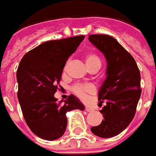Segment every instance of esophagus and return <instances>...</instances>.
Masks as SVG:
<instances>
[{
    "label": "esophagus",
    "instance_id": "1",
    "mask_svg": "<svg viewBox=\"0 0 156 156\" xmlns=\"http://www.w3.org/2000/svg\"><path fill=\"white\" fill-rule=\"evenodd\" d=\"M85 110H86L87 112H92V111H93V109H92V108H89V107H86V108H85Z\"/></svg>",
    "mask_w": 156,
    "mask_h": 156
}]
</instances>
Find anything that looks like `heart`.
<instances>
[{
  "instance_id": "1",
  "label": "heart",
  "mask_w": 156,
  "mask_h": 156,
  "mask_svg": "<svg viewBox=\"0 0 156 156\" xmlns=\"http://www.w3.org/2000/svg\"><path fill=\"white\" fill-rule=\"evenodd\" d=\"M85 63L87 66V69L90 70V72L93 71H98L101 67V59L99 58L98 55L95 54H87L85 57ZM69 65V61H67L64 68V70H66L67 66ZM73 91L74 93L77 95L78 97L81 99L87 98L88 94L93 93L95 91V87L91 84H78L73 87Z\"/></svg>"
}]
</instances>
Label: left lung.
<instances>
[{
  "label": "left lung",
  "instance_id": "1",
  "mask_svg": "<svg viewBox=\"0 0 156 156\" xmlns=\"http://www.w3.org/2000/svg\"><path fill=\"white\" fill-rule=\"evenodd\" d=\"M88 39L107 60V77L98 90L99 103L106 102L100 111L104 119L90 130L98 137L111 138L122 133L134 117L141 95L140 69L133 56L114 37L91 34Z\"/></svg>",
  "mask_w": 156,
  "mask_h": 156
}]
</instances>
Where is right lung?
<instances>
[{"label":"right lung","mask_w":156,"mask_h":156,"mask_svg":"<svg viewBox=\"0 0 156 156\" xmlns=\"http://www.w3.org/2000/svg\"><path fill=\"white\" fill-rule=\"evenodd\" d=\"M84 37L80 35L44 42L27 52L20 62L17 98L27 126L43 140H58L66 132V112L85 109L73 94L63 104L54 96L67 59Z\"/></svg>","instance_id":"1"}]
</instances>
